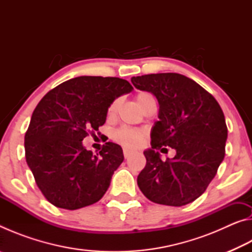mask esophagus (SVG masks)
<instances>
[{
    "label": "esophagus",
    "instance_id": "34e87169",
    "mask_svg": "<svg viewBox=\"0 0 252 252\" xmlns=\"http://www.w3.org/2000/svg\"><path fill=\"white\" fill-rule=\"evenodd\" d=\"M131 155H132L131 150H129V149H123V156H125L126 159H127Z\"/></svg>",
    "mask_w": 252,
    "mask_h": 252
}]
</instances>
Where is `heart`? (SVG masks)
<instances>
[{"instance_id":"1","label":"heart","mask_w":252,"mask_h":252,"mask_svg":"<svg viewBox=\"0 0 252 252\" xmlns=\"http://www.w3.org/2000/svg\"><path fill=\"white\" fill-rule=\"evenodd\" d=\"M153 99L152 95L148 92H140L135 96L136 104H138L139 108L146 103L147 101ZM119 105V100H114L108 109V114L109 116H112V114L116 112V110ZM143 133L141 131L135 130V129H130V127H121V129L117 130L114 132L113 138L117 142L121 143L122 146L127 147V148H135L138 147L140 142L142 140Z\"/></svg>"}]
</instances>
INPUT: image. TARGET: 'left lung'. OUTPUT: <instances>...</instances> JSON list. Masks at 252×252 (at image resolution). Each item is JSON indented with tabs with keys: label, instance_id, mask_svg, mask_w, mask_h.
<instances>
[{
	"label": "left lung",
	"instance_id": "8db88e82",
	"mask_svg": "<svg viewBox=\"0 0 252 252\" xmlns=\"http://www.w3.org/2000/svg\"><path fill=\"white\" fill-rule=\"evenodd\" d=\"M136 89L159 102V121L151 130L147 164L138 176L140 190L152 202L181 207L206 191L224 158L228 129L217 100L202 87L179 73L133 76ZM177 155L162 161L159 148Z\"/></svg>",
	"mask_w": 252,
	"mask_h": 252
}]
</instances>
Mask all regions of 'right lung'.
Segmentation results:
<instances>
[{"instance_id":"right-lung-1","label":"right lung","mask_w":252,"mask_h":252,"mask_svg":"<svg viewBox=\"0 0 252 252\" xmlns=\"http://www.w3.org/2000/svg\"><path fill=\"white\" fill-rule=\"evenodd\" d=\"M133 88L126 80L78 76L46 93L25 133V159L41 192L67 210L99 201L125 157L117 143L93 155L83 147L89 131L103 126L111 103Z\"/></svg>"}]
</instances>
